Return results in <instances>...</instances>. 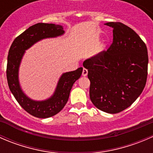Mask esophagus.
<instances>
[{
  "instance_id": "esophagus-1",
  "label": "esophagus",
  "mask_w": 153,
  "mask_h": 153,
  "mask_svg": "<svg viewBox=\"0 0 153 153\" xmlns=\"http://www.w3.org/2000/svg\"><path fill=\"white\" fill-rule=\"evenodd\" d=\"M88 74V70L86 69H85V68H84L83 69V72H82V75L83 76H86Z\"/></svg>"
}]
</instances>
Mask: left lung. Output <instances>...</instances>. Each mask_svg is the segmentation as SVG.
<instances>
[{"instance_id": "left-lung-1", "label": "left lung", "mask_w": 153, "mask_h": 153, "mask_svg": "<svg viewBox=\"0 0 153 153\" xmlns=\"http://www.w3.org/2000/svg\"><path fill=\"white\" fill-rule=\"evenodd\" d=\"M113 41L106 51L86 60L92 104L107 113H118L132 104L146 85L148 54L139 35L121 22H109Z\"/></svg>"}]
</instances>
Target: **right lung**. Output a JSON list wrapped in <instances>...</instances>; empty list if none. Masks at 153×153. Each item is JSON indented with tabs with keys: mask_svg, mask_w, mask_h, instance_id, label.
<instances>
[{
	"mask_svg": "<svg viewBox=\"0 0 153 153\" xmlns=\"http://www.w3.org/2000/svg\"><path fill=\"white\" fill-rule=\"evenodd\" d=\"M62 26L38 23L18 35L11 45L7 58V78L9 88L18 104L33 116L47 118L56 115L67 104L73 84L81 77L83 68L64 73L59 79L54 95L42 101H32L21 90L18 81V68L26 49L38 41L59 36L64 33Z\"/></svg>",
	"mask_w": 153,
	"mask_h": 153,
	"instance_id": "1",
	"label": "right lung"
}]
</instances>
